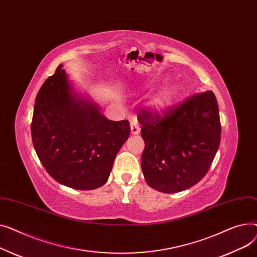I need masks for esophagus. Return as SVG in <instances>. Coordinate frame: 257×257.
<instances>
[{
	"instance_id": "1",
	"label": "esophagus",
	"mask_w": 257,
	"mask_h": 257,
	"mask_svg": "<svg viewBox=\"0 0 257 257\" xmlns=\"http://www.w3.org/2000/svg\"><path fill=\"white\" fill-rule=\"evenodd\" d=\"M140 131H141V128H140V126L137 122L133 121L131 123V133H132V135H138V134H140Z\"/></svg>"
}]
</instances>
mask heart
Wrapping results in <instances>:
<instances>
[{
	"label": "heart",
	"instance_id": "b5f03b06",
	"mask_svg": "<svg viewBox=\"0 0 257 257\" xmlns=\"http://www.w3.org/2000/svg\"><path fill=\"white\" fill-rule=\"evenodd\" d=\"M175 94H176L175 87L166 88L163 90V91L155 95L148 101V107L156 112H162L165 109H167L171 104V102L175 97Z\"/></svg>",
	"mask_w": 257,
	"mask_h": 257
}]
</instances>
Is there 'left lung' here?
Segmentation results:
<instances>
[{"mask_svg": "<svg viewBox=\"0 0 257 257\" xmlns=\"http://www.w3.org/2000/svg\"><path fill=\"white\" fill-rule=\"evenodd\" d=\"M145 142L141 166L146 183L163 193H177L203 178L221 140L219 108L212 91L197 93L162 113L138 114Z\"/></svg>", "mask_w": 257, "mask_h": 257, "instance_id": "1", "label": "left lung"}]
</instances>
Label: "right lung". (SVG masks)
<instances>
[{
    "label": "right lung",
    "instance_id": "add662e5",
    "mask_svg": "<svg viewBox=\"0 0 257 257\" xmlns=\"http://www.w3.org/2000/svg\"><path fill=\"white\" fill-rule=\"evenodd\" d=\"M35 152L56 182L77 190L103 186L131 134L127 120L112 121L73 91L60 64L37 93L31 124Z\"/></svg>",
    "mask_w": 257,
    "mask_h": 257
}]
</instances>
